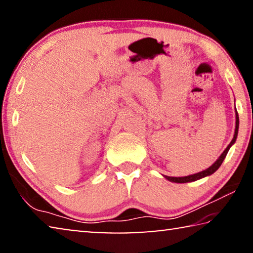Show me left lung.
I'll list each match as a JSON object with an SVG mask.
<instances>
[{
	"mask_svg": "<svg viewBox=\"0 0 253 253\" xmlns=\"http://www.w3.org/2000/svg\"><path fill=\"white\" fill-rule=\"evenodd\" d=\"M235 118H237V122H235V131H234V137L233 139L231 140V143L229 144V146L225 148V151L221 154V156L217 158V161L214 163L212 166H210L208 169L202 170V172L200 173H196L193 175H188V176H184V177H172V176H165L166 178L169 179L170 182H175V183H187V182H194V181H198V179L205 177V176H209V175L213 174L215 170L220 168L222 162L224 161V158L226 156V154H228L230 147L232 146L234 144L235 139H237V136H238V129H239V116H238V113H235Z\"/></svg>",
	"mask_w": 253,
	"mask_h": 253,
	"instance_id": "8db88e82",
	"label": "left lung"
}]
</instances>
